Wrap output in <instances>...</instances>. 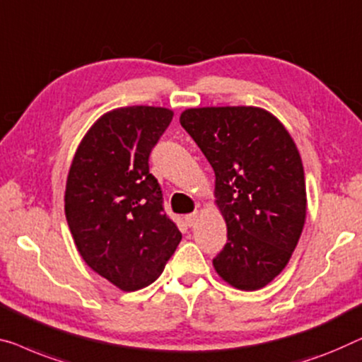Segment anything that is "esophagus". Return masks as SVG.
<instances>
[{"instance_id":"obj_1","label":"esophagus","mask_w":362,"mask_h":362,"mask_svg":"<svg viewBox=\"0 0 362 362\" xmlns=\"http://www.w3.org/2000/svg\"><path fill=\"white\" fill-rule=\"evenodd\" d=\"M186 223L189 225V227H194L196 225V222L199 220V212H192V214H187V216L185 217Z\"/></svg>"}]
</instances>
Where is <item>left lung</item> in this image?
I'll return each mask as SVG.
<instances>
[{
    "mask_svg": "<svg viewBox=\"0 0 362 362\" xmlns=\"http://www.w3.org/2000/svg\"><path fill=\"white\" fill-rule=\"evenodd\" d=\"M180 122L216 173V204L227 223L217 274L256 291L289 263L307 214L305 176L294 140L261 107H192Z\"/></svg>",
    "mask_w": 362,
    "mask_h": 362,
    "instance_id": "1",
    "label": "left lung"
}]
</instances>
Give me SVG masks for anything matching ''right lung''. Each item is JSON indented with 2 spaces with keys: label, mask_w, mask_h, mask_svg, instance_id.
I'll use <instances>...</instances> for the list:
<instances>
[{
  "label": "right lung",
  "mask_w": 362,
  "mask_h": 362,
  "mask_svg": "<svg viewBox=\"0 0 362 362\" xmlns=\"http://www.w3.org/2000/svg\"><path fill=\"white\" fill-rule=\"evenodd\" d=\"M171 119L170 109L153 106L106 112L83 137L68 171L65 216L76 248L94 272L125 292L151 284L181 242L148 166Z\"/></svg>",
  "instance_id": "add662e5"
}]
</instances>
